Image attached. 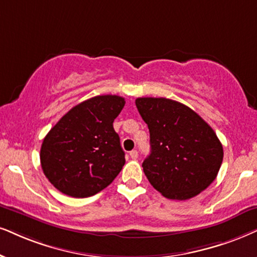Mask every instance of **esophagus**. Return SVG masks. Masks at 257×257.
<instances>
[{
    "mask_svg": "<svg viewBox=\"0 0 257 257\" xmlns=\"http://www.w3.org/2000/svg\"><path fill=\"white\" fill-rule=\"evenodd\" d=\"M129 155H131V158L132 159H138V157H139V153H138V151H132L131 153H129Z\"/></svg>",
    "mask_w": 257,
    "mask_h": 257,
    "instance_id": "1",
    "label": "esophagus"
}]
</instances>
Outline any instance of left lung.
Wrapping results in <instances>:
<instances>
[{"instance_id":"obj_1","label":"left lung","mask_w":257,"mask_h":257,"mask_svg":"<svg viewBox=\"0 0 257 257\" xmlns=\"http://www.w3.org/2000/svg\"><path fill=\"white\" fill-rule=\"evenodd\" d=\"M135 104L151 135V154L142 167L152 186L178 200L209 187L223 161V146L213 129L177 100L142 97Z\"/></svg>"}]
</instances>
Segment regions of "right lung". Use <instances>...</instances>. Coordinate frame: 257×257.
Wrapping results in <instances>:
<instances>
[{
  "instance_id": "right-lung-1",
  "label": "right lung",
  "mask_w": 257,
  "mask_h": 257,
  "mask_svg": "<svg viewBox=\"0 0 257 257\" xmlns=\"http://www.w3.org/2000/svg\"><path fill=\"white\" fill-rule=\"evenodd\" d=\"M125 104L123 97L96 96L73 106L42 141L44 174L57 190L74 198L100 192L117 177L124 152L112 123Z\"/></svg>"
}]
</instances>
